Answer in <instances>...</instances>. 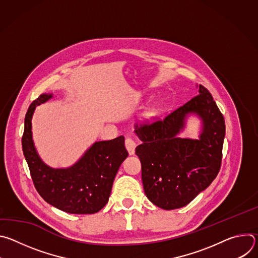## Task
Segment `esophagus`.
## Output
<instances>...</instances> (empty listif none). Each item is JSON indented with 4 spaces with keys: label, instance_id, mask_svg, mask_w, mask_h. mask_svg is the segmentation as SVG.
Wrapping results in <instances>:
<instances>
[{
    "label": "esophagus",
    "instance_id": "1",
    "mask_svg": "<svg viewBox=\"0 0 258 258\" xmlns=\"http://www.w3.org/2000/svg\"><path fill=\"white\" fill-rule=\"evenodd\" d=\"M125 147H126V149H127L130 155H134L135 154V149H136V147H137V143L135 142L134 139L127 137L125 139Z\"/></svg>",
    "mask_w": 258,
    "mask_h": 258
}]
</instances>
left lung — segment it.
<instances>
[{"instance_id":"left-lung-1","label":"left lung","mask_w":258,"mask_h":258,"mask_svg":"<svg viewBox=\"0 0 258 258\" xmlns=\"http://www.w3.org/2000/svg\"><path fill=\"white\" fill-rule=\"evenodd\" d=\"M198 93L163 118L135 124L142 141L136 154L144 191L153 204L166 210L189 204L213 181L222 165L225 118L205 87L200 85ZM188 113L204 120L199 140L176 137Z\"/></svg>"}]
</instances>
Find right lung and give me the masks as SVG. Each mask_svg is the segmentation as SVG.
Listing matches in <instances>:
<instances>
[{"instance_id":"1","label":"right lung","mask_w":258,"mask_h":258,"mask_svg":"<svg viewBox=\"0 0 258 258\" xmlns=\"http://www.w3.org/2000/svg\"><path fill=\"white\" fill-rule=\"evenodd\" d=\"M52 98L43 94L29 106L22 136V150L34 188L54 207L73 214H92L108 202L113 180L128 152L124 137L96 142L85 155L69 168L53 169L36 154L31 137V117L35 106Z\"/></svg>"}]
</instances>
